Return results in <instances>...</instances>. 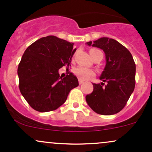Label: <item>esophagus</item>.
<instances>
[{
  "mask_svg": "<svg viewBox=\"0 0 152 152\" xmlns=\"http://www.w3.org/2000/svg\"><path fill=\"white\" fill-rule=\"evenodd\" d=\"M79 84L80 85L83 84H84V81H82V80L79 79Z\"/></svg>",
  "mask_w": 152,
  "mask_h": 152,
  "instance_id": "34e87169",
  "label": "esophagus"
}]
</instances>
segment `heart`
Returning a JSON list of instances; mask_svg holds the SVG:
<instances>
[{"mask_svg":"<svg viewBox=\"0 0 152 152\" xmlns=\"http://www.w3.org/2000/svg\"><path fill=\"white\" fill-rule=\"evenodd\" d=\"M99 50L96 49H91L90 50V55H91V58L94 56L95 53L96 52ZM74 73L78 78L81 80H86L88 79L90 77H92L94 76V71H91V70L87 69V68H85L84 67H78L74 70Z\"/></svg>","mask_w":152,"mask_h":152,"instance_id":"1","label":"heart"}]
</instances>
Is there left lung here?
Returning <instances> with one entry per match:
<instances>
[{
    "label": "left lung",
    "instance_id": "obj_1",
    "mask_svg": "<svg viewBox=\"0 0 152 152\" xmlns=\"http://www.w3.org/2000/svg\"><path fill=\"white\" fill-rule=\"evenodd\" d=\"M89 46L103 50L106 66L99 79L104 83L93 84L94 89L86 96L87 104L95 113L110 115L119 113L126 106L136 84V64L129 50L115 39L102 37L88 42Z\"/></svg>",
    "mask_w": 152,
    "mask_h": 152
}]
</instances>
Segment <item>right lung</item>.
I'll use <instances>...</instances> for the list:
<instances>
[{
	"label": "right lung",
	"instance_id": "obj_1",
	"mask_svg": "<svg viewBox=\"0 0 152 152\" xmlns=\"http://www.w3.org/2000/svg\"><path fill=\"white\" fill-rule=\"evenodd\" d=\"M73 43L56 36L42 37L29 45L18 67L19 90L31 107L41 113L56 110L79 86L72 73L60 76L58 70L69 67L76 52Z\"/></svg>",
	"mask_w": 152,
	"mask_h": 152
}]
</instances>
